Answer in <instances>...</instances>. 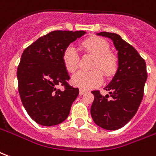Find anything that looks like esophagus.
<instances>
[{"label": "esophagus", "instance_id": "esophagus-1", "mask_svg": "<svg viewBox=\"0 0 156 156\" xmlns=\"http://www.w3.org/2000/svg\"><path fill=\"white\" fill-rule=\"evenodd\" d=\"M85 93H86V92H85V91H84V90L80 89V91H79V95H80V96H83Z\"/></svg>", "mask_w": 156, "mask_h": 156}]
</instances>
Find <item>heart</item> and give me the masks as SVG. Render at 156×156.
Returning <instances> with one entry per match:
<instances>
[{"label":"heart","instance_id":"obj_1","mask_svg":"<svg viewBox=\"0 0 156 156\" xmlns=\"http://www.w3.org/2000/svg\"><path fill=\"white\" fill-rule=\"evenodd\" d=\"M81 48L86 54L94 56L91 64L93 70L80 71L72 78L73 84L81 89L87 90L98 87L102 82V74L107 78L116 74L118 69V57L109 51L110 46L107 40L101 37L93 36L81 43ZM80 57L73 46L69 45L63 50L62 61L63 66L69 73H74L79 66Z\"/></svg>","mask_w":156,"mask_h":156}]
</instances>
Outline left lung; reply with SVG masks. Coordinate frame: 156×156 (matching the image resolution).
<instances>
[{
	"label": "left lung",
	"instance_id": "8db88e82",
	"mask_svg": "<svg viewBox=\"0 0 156 156\" xmlns=\"http://www.w3.org/2000/svg\"><path fill=\"white\" fill-rule=\"evenodd\" d=\"M98 35L112 40L118 51L119 66L110 83L104 89L109 95L93 91L94 100L91 107L93 122L106 130H117L128 123L139 108L147 79L146 62L133 46L118 34L100 32Z\"/></svg>",
	"mask_w": 156,
	"mask_h": 156
}]
</instances>
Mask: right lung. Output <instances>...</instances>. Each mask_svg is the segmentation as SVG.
I'll return each mask as SVG.
<instances>
[{"label": "right lung", "mask_w": 156, "mask_h": 156, "mask_svg": "<svg viewBox=\"0 0 156 156\" xmlns=\"http://www.w3.org/2000/svg\"><path fill=\"white\" fill-rule=\"evenodd\" d=\"M85 31L55 30L24 50L17 69L18 91L25 109L34 122L45 126L66 119L79 90L69 84L63 50ZM63 86V90L57 88Z\"/></svg>", "instance_id": "obj_1"}]
</instances>
